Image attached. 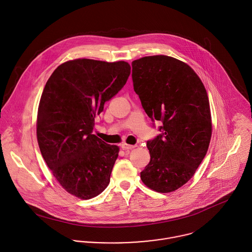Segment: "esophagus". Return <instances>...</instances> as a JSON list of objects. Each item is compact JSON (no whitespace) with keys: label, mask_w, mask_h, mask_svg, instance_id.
Instances as JSON below:
<instances>
[{"label":"esophagus","mask_w":252,"mask_h":252,"mask_svg":"<svg viewBox=\"0 0 252 252\" xmlns=\"http://www.w3.org/2000/svg\"><path fill=\"white\" fill-rule=\"evenodd\" d=\"M122 149L123 150H130V149H133L136 147V145H133V144H123L121 145Z\"/></svg>","instance_id":"34e87169"}]
</instances>
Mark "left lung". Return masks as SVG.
<instances>
[{"mask_svg":"<svg viewBox=\"0 0 252 252\" xmlns=\"http://www.w3.org/2000/svg\"><path fill=\"white\" fill-rule=\"evenodd\" d=\"M134 90L149 118L162 121L163 133L147 142L144 184L170 193L190 180L207 154L212 138V115L207 90L186 63L166 55L132 62Z\"/></svg>","mask_w":252,"mask_h":252,"instance_id":"left-lung-1","label":"left lung"}]
</instances>
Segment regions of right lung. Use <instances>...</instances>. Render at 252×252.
<instances>
[{"label": "right lung", "instance_id": "1", "mask_svg": "<svg viewBox=\"0 0 252 252\" xmlns=\"http://www.w3.org/2000/svg\"><path fill=\"white\" fill-rule=\"evenodd\" d=\"M125 61L74 59L58 66L41 94L36 139L52 175L70 194L89 200L108 185L119 147L92 134L95 116L125 85Z\"/></svg>", "mask_w": 252, "mask_h": 252}]
</instances>
